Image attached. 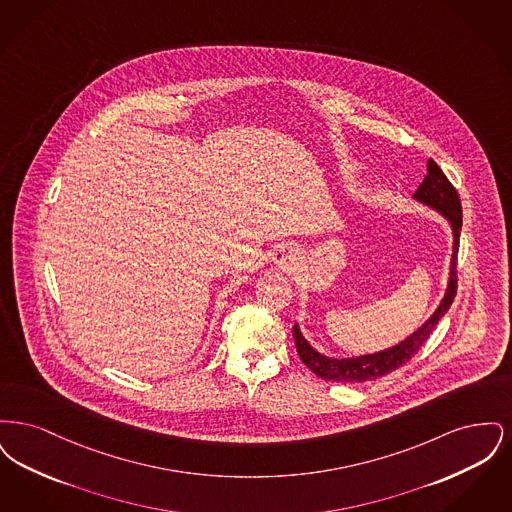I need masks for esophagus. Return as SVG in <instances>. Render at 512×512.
I'll return each instance as SVG.
<instances>
[{
  "label": "esophagus",
  "mask_w": 512,
  "mask_h": 512,
  "mask_svg": "<svg viewBox=\"0 0 512 512\" xmlns=\"http://www.w3.org/2000/svg\"><path fill=\"white\" fill-rule=\"evenodd\" d=\"M274 263L278 267L290 268L295 265V249L292 245H280L276 251H274Z\"/></svg>",
  "instance_id": "34e87169"
}]
</instances>
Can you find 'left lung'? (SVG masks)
<instances>
[{"instance_id":"obj_1","label":"left lung","mask_w":512,"mask_h":512,"mask_svg":"<svg viewBox=\"0 0 512 512\" xmlns=\"http://www.w3.org/2000/svg\"><path fill=\"white\" fill-rule=\"evenodd\" d=\"M414 199L438 209L439 213L445 219L451 222L453 236H455V251H453V261H451V278H449V288L447 293L434 313L418 332H414L409 340L391 347L388 351L374 353V355H365V357H355V359H328L324 355H318L317 351L305 341L301 336L297 324L293 326V340L297 353L301 361L309 366L318 378L322 380H332V382H366V380H376L386 374L393 372L395 368L405 365L411 361L418 349L428 341L430 334L434 332L439 318L443 317L455 295H457V253H459V240H461V226H463V207H461V197L457 194L455 186L449 182V178L439 169L438 163L434 159L428 161V174L414 192Z\"/></svg>"}]
</instances>
